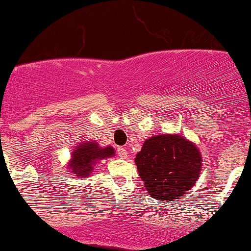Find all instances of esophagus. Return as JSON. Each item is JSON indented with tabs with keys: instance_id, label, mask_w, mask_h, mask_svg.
<instances>
[{
	"instance_id": "obj_1",
	"label": "esophagus",
	"mask_w": 251,
	"mask_h": 251,
	"mask_svg": "<svg viewBox=\"0 0 251 251\" xmlns=\"http://www.w3.org/2000/svg\"><path fill=\"white\" fill-rule=\"evenodd\" d=\"M118 155L121 157V159H126L127 157V150L124 147H118Z\"/></svg>"
}]
</instances>
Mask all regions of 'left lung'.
<instances>
[{"instance_id":"obj_1","label":"left lung","mask_w":251,"mask_h":251,"mask_svg":"<svg viewBox=\"0 0 251 251\" xmlns=\"http://www.w3.org/2000/svg\"><path fill=\"white\" fill-rule=\"evenodd\" d=\"M134 161L148 192L157 201L179 200L195 185L202 166L196 146L178 134L147 139Z\"/></svg>"}]
</instances>
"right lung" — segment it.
I'll use <instances>...</instances> for the list:
<instances>
[{"label":"right lung","instance_id":"obj_1","mask_svg":"<svg viewBox=\"0 0 251 251\" xmlns=\"http://www.w3.org/2000/svg\"><path fill=\"white\" fill-rule=\"evenodd\" d=\"M112 155H114V149L112 147L100 148L97 143L86 142L77 147V149L72 152L70 168L78 176H86L92 171V165L97 160L109 157Z\"/></svg>","mask_w":251,"mask_h":251}]
</instances>
